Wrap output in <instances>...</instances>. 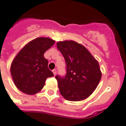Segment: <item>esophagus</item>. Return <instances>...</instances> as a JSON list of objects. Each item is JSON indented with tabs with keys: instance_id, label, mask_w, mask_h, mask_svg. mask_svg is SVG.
Listing matches in <instances>:
<instances>
[{
	"instance_id": "esophagus-1",
	"label": "esophagus",
	"mask_w": 126,
	"mask_h": 126,
	"mask_svg": "<svg viewBox=\"0 0 126 126\" xmlns=\"http://www.w3.org/2000/svg\"><path fill=\"white\" fill-rule=\"evenodd\" d=\"M52 72L53 73V75H54V76H55L56 73H57V71H56V69H53V70L52 71Z\"/></svg>"
}]
</instances>
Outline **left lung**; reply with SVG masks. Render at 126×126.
Returning a JSON list of instances; mask_svg holds the SVG:
<instances>
[{"label": "left lung", "instance_id": "8db88e82", "mask_svg": "<svg viewBox=\"0 0 126 126\" xmlns=\"http://www.w3.org/2000/svg\"><path fill=\"white\" fill-rule=\"evenodd\" d=\"M57 47L66 64L65 76H55L61 94L71 101L87 98L101 78L98 62L85 47L73 41L58 42Z\"/></svg>", "mask_w": 126, "mask_h": 126}]
</instances>
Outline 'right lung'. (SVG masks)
Segmentation results:
<instances>
[{
    "instance_id": "add662e5",
    "label": "right lung",
    "mask_w": 126,
    "mask_h": 126,
    "mask_svg": "<svg viewBox=\"0 0 126 126\" xmlns=\"http://www.w3.org/2000/svg\"><path fill=\"white\" fill-rule=\"evenodd\" d=\"M54 43L48 37H38L27 44L15 57L11 74L20 91L29 95L36 94L43 88L47 78L53 76L44 53Z\"/></svg>"
}]
</instances>
